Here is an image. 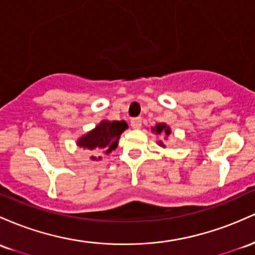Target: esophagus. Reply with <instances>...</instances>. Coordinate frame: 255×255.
Returning a JSON list of instances; mask_svg holds the SVG:
<instances>
[{
    "mask_svg": "<svg viewBox=\"0 0 255 255\" xmlns=\"http://www.w3.org/2000/svg\"><path fill=\"white\" fill-rule=\"evenodd\" d=\"M130 126L134 128V129H138L141 126V117H134V119L130 120Z\"/></svg>",
    "mask_w": 255,
    "mask_h": 255,
    "instance_id": "34e87169",
    "label": "esophagus"
}]
</instances>
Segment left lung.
<instances>
[{"mask_svg": "<svg viewBox=\"0 0 255 255\" xmlns=\"http://www.w3.org/2000/svg\"><path fill=\"white\" fill-rule=\"evenodd\" d=\"M152 132H155L156 134L162 133V134H164L166 136H168L170 134V128L166 125V123H157L155 127H152ZM158 145H161V146L164 147V145L162 144V141H158Z\"/></svg>", "mask_w": 255, "mask_h": 255, "instance_id": "obj_1", "label": "left lung"}]
</instances>
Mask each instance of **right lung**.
Listing matches in <instances>:
<instances>
[{
	"label": "right lung",
	"instance_id": "add662e5",
	"mask_svg": "<svg viewBox=\"0 0 255 255\" xmlns=\"http://www.w3.org/2000/svg\"><path fill=\"white\" fill-rule=\"evenodd\" d=\"M128 128V125L125 121H108L104 120L97 126L94 129L81 136L77 140V145L85 150L94 151V153L99 155L100 159L102 153H110L119 145V139L121 134ZM92 159H97L96 156H92Z\"/></svg>",
	"mask_w": 255,
	"mask_h": 255
}]
</instances>
